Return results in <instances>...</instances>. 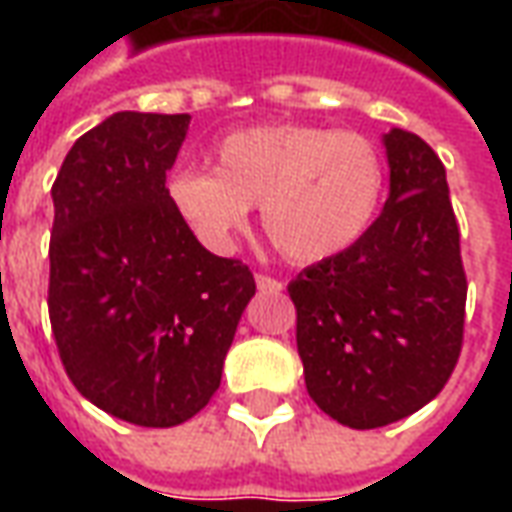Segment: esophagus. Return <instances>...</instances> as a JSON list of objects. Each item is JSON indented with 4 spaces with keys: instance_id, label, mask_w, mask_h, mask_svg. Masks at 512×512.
<instances>
[{
    "instance_id": "esophagus-1",
    "label": "esophagus",
    "mask_w": 512,
    "mask_h": 512,
    "mask_svg": "<svg viewBox=\"0 0 512 512\" xmlns=\"http://www.w3.org/2000/svg\"><path fill=\"white\" fill-rule=\"evenodd\" d=\"M255 282L257 290H263V293H279V290H282V282L274 277H266V274H257Z\"/></svg>"
}]
</instances>
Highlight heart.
<instances>
[{
  "instance_id": "obj_1",
  "label": "heart",
  "mask_w": 512,
  "mask_h": 512,
  "mask_svg": "<svg viewBox=\"0 0 512 512\" xmlns=\"http://www.w3.org/2000/svg\"><path fill=\"white\" fill-rule=\"evenodd\" d=\"M381 191L384 164L370 139L307 123L233 131L213 145V169H180L167 186L175 213L213 252H227L260 205L268 241L296 266L351 249Z\"/></svg>"
}]
</instances>
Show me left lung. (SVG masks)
Returning a JSON list of instances; mask_svg holds the SVG:
<instances>
[{
  "mask_svg": "<svg viewBox=\"0 0 512 512\" xmlns=\"http://www.w3.org/2000/svg\"><path fill=\"white\" fill-rule=\"evenodd\" d=\"M389 197L351 249L288 285L307 392L356 430L439 395L463 340L466 274L447 172L417 134H384Z\"/></svg>",
  "mask_w": 512,
  "mask_h": 512,
  "instance_id": "1",
  "label": "left lung"
}]
</instances>
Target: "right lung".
<instances>
[{
  "instance_id": "right-lung-1",
  "label": "right lung",
  "mask_w": 512,
  "mask_h": 512,
  "mask_svg": "<svg viewBox=\"0 0 512 512\" xmlns=\"http://www.w3.org/2000/svg\"><path fill=\"white\" fill-rule=\"evenodd\" d=\"M189 123L115 112L73 142L51 186L49 318L65 373L142 428L208 406L255 296L252 271L211 255L169 202Z\"/></svg>"
}]
</instances>
